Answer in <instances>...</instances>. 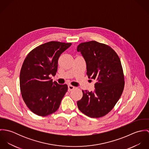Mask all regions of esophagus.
<instances>
[{
	"label": "esophagus",
	"mask_w": 149,
	"mask_h": 149,
	"mask_svg": "<svg viewBox=\"0 0 149 149\" xmlns=\"http://www.w3.org/2000/svg\"><path fill=\"white\" fill-rule=\"evenodd\" d=\"M74 88V86L71 85H68V91H70L71 90L73 89Z\"/></svg>",
	"instance_id": "esophagus-1"
}]
</instances>
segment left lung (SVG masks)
Wrapping results in <instances>:
<instances>
[{"mask_svg":"<svg viewBox=\"0 0 149 149\" xmlns=\"http://www.w3.org/2000/svg\"><path fill=\"white\" fill-rule=\"evenodd\" d=\"M77 50L85 60L88 78L96 81L94 91H82L77 106L89 117H102L115 106L124 89L120 60L110 46L95 41L80 43Z\"/></svg>","mask_w":149,"mask_h":149,"instance_id":"left-lung-1","label":"left lung"}]
</instances>
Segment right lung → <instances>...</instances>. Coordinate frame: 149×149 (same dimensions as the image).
<instances>
[{
  "label": "right lung",
  "instance_id": "obj_1",
  "mask_svg": "<svg viewBox=\"0 0 149 149\" xmlns=\"http://www.w3.org/2000/svg\"><path fill=\"white\" fill-rule=\"evenodd\" d=\"M71 43L50 41L38 46L26 56L20 72V89L27 107L35 114L45 116L56 112L68 91L66 84L53 82L61 54Z\"/></svg>",
  "mask_w": 149,
  "mask_h": 149
}]
</instances>
